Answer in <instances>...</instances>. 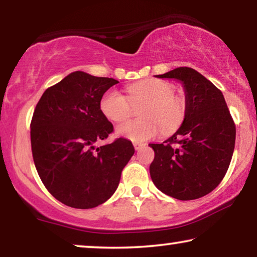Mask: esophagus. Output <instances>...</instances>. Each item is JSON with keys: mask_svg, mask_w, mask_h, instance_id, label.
<instances>
[{"mask_svg": "<svg viewBox=\"0 0 257 257\" xmlns=\"http://www.w3.org/2000/svg\"><path fill=\"white\" fill-rule=\"evenodd\" d=\"M133 146H135V149H136V150H139V149H140V147H142V146H144V144H143V143H138V142H135V143H133Z\"/></svg>", "mask_w": 257, "mask_h": 257, "instance_id": "esophagus-1", "label": "esophagus"}]
</instances>
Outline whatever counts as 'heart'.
I'll use <instances>...</instances> for the list:
<instances>
[{
    "mask_svg": "<svg viewBox=\"0 0 257 257\" xmlns=\"http://www.w3.org/2000/svg\"><path fill=\"white\" fill-rule=\"evenodd\" d=\"M128 97L115 89H110L100 98L101 113L112 122H122L133 114L135 107L145 104L139 112L140 120H132L117 128V135L133 142L156 138L161 130L165 135L173 133L184 121L186 104L175 96L171 83L160 79H147L131 84Z\"/></svg>",
    "mask_w": 257,
    "mask_h": 257,
    "instance_id": "obj_1",
    "label": "heart"
}]
</instances>
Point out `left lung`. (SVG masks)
Listing matches in <instances>:
<instances>
[{
    "mask_svg": "<svg viewBox=\"0 0 257 257\" xmlns=\"http://www.w3.org/2000/svg\"><path fill=\"white\" fill-rule=\"evenodd\" d=\"M158 78L180 80L186 92L184 122L163 144H150L153 184L178 200L202 198L215 189L229 167L236 127L223 94L196 70L181 66Z\"/></svg>",
    "mask_w": 257,
    "mask_h": 257,
    "instance_id": "obj_1",
    "label": "left lung"
}]
</instances>
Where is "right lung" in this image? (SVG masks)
Wrapping results in <instances>:
<instances>
[{
  "instance_id": "right-lung-1",
  "label": "right lung",
  "mask_w": 257,
  "mask_h": 257,
  "mask_svg": "<svg viewBox=\"0 0 257 257\" xmlns=\"http://www.w3.org/2000/svg\"><path fill=\"white\" fill-rule=\"evenodd\" d=\"M117 83L72 72L48 87L35 107L30 139L37 173L49 193L72 208H93L110 199L135 154L124 138L94 147L113 132L99 103Z\"/></svg>"
}]
</instances>
